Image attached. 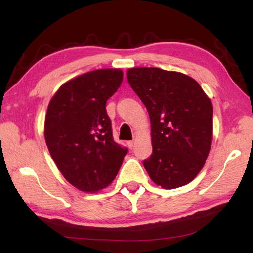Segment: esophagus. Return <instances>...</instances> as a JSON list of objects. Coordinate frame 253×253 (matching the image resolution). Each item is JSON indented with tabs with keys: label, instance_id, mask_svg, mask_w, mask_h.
<instances>
[{
	"label": "esophagus",
	"instance_id": "esophagus-1",
	"mask_svg": "<svg viewBox=\"0 0 253 253\" xmlns=\"http://www.w3.org/2000/svg\"><path fill=\"white\" fill-rule=\"evenodd\" d=\"M134 144H135L134 140H129V142H127L128 147H129L130 149H132V147H134Z\"/></svg>",
	"mask_w": 253,
	"mask_h": 253
}]
</instances>
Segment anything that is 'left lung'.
I'll use <instances>...</instances> for the list:
<instances>
[{
  "mask_svg": "<svg viewBox=\"0 0 253 253\" xmlns=\"http://www.w3.org/2000/svg\"><path fill=\"white\" fill-rule=\"evenodd\" d=\"M126 75L151 118L153 153L144 168L163 188L186 185L202 169L211 148V100L193 78L181 72L140 67Z\"/></svg>",
  "mask_w": 253,
  "mask_h": 253,
  "instance_id": "left-lung-1",
  "label": "left lung"
}]
</instances>
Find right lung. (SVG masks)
<instances>
[{"instance_id":"add662e5","label":"right lung","mask_w":253,"mask_h":253,"mask_svg":"<svg viewBox=\"0 0 253 253\" xmlns=\"http://www.w3.org/2000/svg\"><path fill=\"white\" fill-rule=\"evenodd\" d=\"M121 69H98L67 81L51 98L44 138L71 185L97 192L116 177L128 152L115 143L106 102L121 87Z\"/></svg>"}]
</instances>
